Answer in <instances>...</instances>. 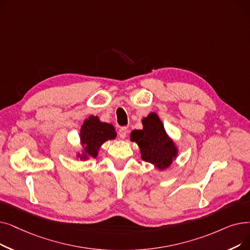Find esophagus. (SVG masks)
Listing matches in <instances>:
<instances>
[{"instance_id":"esophagus-1","label":"esophagus","mask_w":250,"mask_h":250,"mask_svg":"<svg viewBox=\"0 0 250 250\" xmlns=\"http://www.w3.org/2000/svg\"><path fill=\"white\" fill-rule=\"evenodd\" d=\"M126 134H127V128L125 126H123V127L119 128V131H118L119 138L125 139L126 137Z\"/></svg>"}]
</instances>
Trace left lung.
I'll list each match as a JSON object with an SVG mask.
<instances>
[{
  "label": "left lung",
  "mask_w": 250,
  "mask_h": 250,
  "mask_svg": "<svg viewBox=\"0 0 250 250\" xmlns=\"http://www.w3.org/2000/svg\"><path fill=\"white\" fill-rule=\"evenodd\" d=\"M142 129L131 133V141L138 144L141 158L158 170L168 168L179 154V147L168 134L155 112L142 119Z\"/></svg>",
  "instance_id": "obj_1"
}]
</instances>
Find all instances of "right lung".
<instances>
[{
  "label": "right lung",
  "instance_id": "right-lung-1",
  "mask_svg": "<svg viewBox=\"0 0 250 250\" xmlns=\"http://www.w3.org/2000/svg\"><path fill=\"white\" fill-rule=\"evenodd\" d=\"M115 138L116 132L112 125L101 122L98 116L90 115L81 126L80 144L82 149L77 151V159L85 161L96 158L106 141Z\"/></svg>",
  "mask_w": 250,
  "mask_h": 250
}]
</instances>
